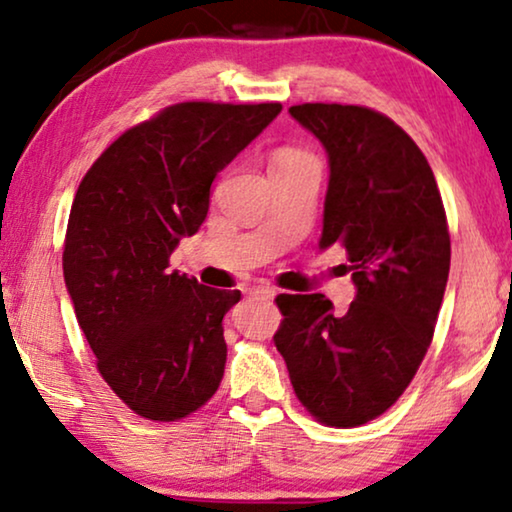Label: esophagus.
<instances>
[{
  "instance_id": "esophagus-1",
  "label": "esophagus",
  "mask_w": 512,
  "mask_h": 512,
  "mask_svg": "<svg viewBox=\"0 0 512 512\" xmlns=\"http://www.w3.org/2000/svg\"><path fill=\"white\" fill-rule=\"evenodd\" d=\"M250 297H262V299H273L276 297V287L271 285H253L248 290Z\"/></svg>"
}]
</instances>
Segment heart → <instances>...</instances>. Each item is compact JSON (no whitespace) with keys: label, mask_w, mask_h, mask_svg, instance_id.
I'll use <instances>...</instances> for the list:
<instances>
[{"label":"heart","mask_w":512,"mask_h":512,"mask_svg":"<svg viewBox=\"0 0 512 512\" xmlns=\"http://www.w3.org/2000/svg\"><path fill=\"white\" fill-rule=\"evenodd\" d=\"M301 160H311V157L297 153V150H285V153L278 155V162H301Z\"/></svg>","instance_id":"obj_1"}]
</instances>
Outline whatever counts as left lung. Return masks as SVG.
I'll return each instance as SVG.
<instances>
[{"instance_id": "8db88e82", "label": "left lung", "mask_w": 512, "mask_h": 512, "mask_svg": "<svg viewBox=\"0 0 512 512\" xmlns=\"http://www.w3.org/2000/svg\"><path fill=\"white\" fill-rule=\"evenodd\" d=\"M290 115L327 150L320 250L348 255L355 301L280 294L273 336L299 401L331 427H359L397 401L424 359L450 273L434 171L415 141L364 106L301 104Z\"/></svg>"}]
</instances>
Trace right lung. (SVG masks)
<instances>
[{
    "label": "right lung",
    "mask_w": 512,
    "mask_h": 512,
    "mask_svg": "<svg viewBox=\"0 0 512 512\" xmlns=\"http://www.w3.org/2000/svg\"><path fill=\"white\" fill-rule=\"evenodd\" d=\"M280 104L185 102L127 129L71 204L64 283L111 390L148 420L204 406L225 373L222 318L239 290L169 271L199 232L215 176L269 127Z\"/></svg>",
    "instance_id": "right-lung-1"
}]
</instances>
